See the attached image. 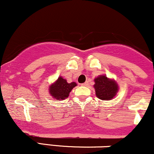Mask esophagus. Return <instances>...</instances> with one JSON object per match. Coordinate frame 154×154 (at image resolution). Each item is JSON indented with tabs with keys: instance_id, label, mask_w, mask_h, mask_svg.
I'll return each mask as SVG.
<instances>
[{
	"instance_id": "34e87169",
	"label": "esophagus",
	"mask_w": 154,
	"mask_h": 154,
	"mask_svg": "<svg viewBox=\"0 0 154 154\" xmlns=\"http://www.w3.org/2000/svg\"><path fill=\"white\" fill-rule=\"evenodd\" d=\"M88 85V82H85L82 83V84H81V85H82V86H87Z\"/></svg>"
}]
</instances>
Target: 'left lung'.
Wrapping results in <instances>:
<instances>
[{
    "instance_id": "obj_1",
    "label": "left lung",
    "mask_w": 154,
    "mask_h": 154,
    "mask_svg": "<svg viewBox=\"0 0 154 154\" xmlns=\"http://www.w3.org/2000/svg\"><path fill=\"white\" fill-rule=\"evenodd\" d=\"M95 95L100 100H111L117 93L119 86L116 81L109 79L106 75H100L95 78Z\"/></svg>"
}]
</instances>
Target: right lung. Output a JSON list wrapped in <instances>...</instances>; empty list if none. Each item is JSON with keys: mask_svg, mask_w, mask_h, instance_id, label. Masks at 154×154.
<instances>
[{"mask_svg": "<svg viewBox=\"0 0 154 154\" xmlns=\"http://www.w3.org/2000/svg\"><path fill=\"white\" fill-rule=\"evenodd\" d=\"M75 86H77V84L75 82L68 83L66 79L59 77L56 82L50 85L49 93L51 96L56 100L66 99Z\"/></svg>", "mask_w": 154, "mask_h": 154, "instance_id": "add662e5", "label": "right lung"}]
</instances>
